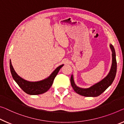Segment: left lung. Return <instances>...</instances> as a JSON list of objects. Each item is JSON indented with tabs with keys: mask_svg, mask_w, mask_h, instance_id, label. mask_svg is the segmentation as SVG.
Here are the masks:
<instances>
[{
	"mask_svg": "<svg viewBox=\"0 0 124 124\" xmlns=\"http://www.w3.org/2000/svg\"><path fill=\"white\" fill-rule=\"evenodd\" d=\"M110 48L112 51V56H113V62H112V66L111 70L108 73L107 77H105L101 81L99 82L98 83L96 84L89 88L83 89L80 87H78L75 84L73 79V75H71L70 78V82L71 85L74 90L75 91L77 94L81 95L82 96L86 97H96L99 96L102 94L104 91L106 90L108 87L111 85L113 83L114 79H115L117 69V62L116 59V54L115 49L113 45L110 44Z\"/></svg>",
	"mask_w": 124,
	"mask_h": 124,
	"instance_id": "1",
	"label": "left lung"
}]
</instances>
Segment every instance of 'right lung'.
Here are the masks:
<instances>
[{"label": "right lung", "instance_id": "right-lung-1", "mask_svg": "<svg viewBox=\"0 0 124 124\" xmlns=\"http://www.w3.org/2000/svg\"><path fill=\"white\" fill-rule=\"evenodd\" d=\"M64 65H62L57 68L50 77L42 81L37 82H30L25 80L14 71L10 60V69L13 78L25 93L29 95H39L43 94L49 90L52 85L55 78L56 77L59 71Z\"/></svg>", "mask_w": 124, "mask_h": 124}]
</instances>
